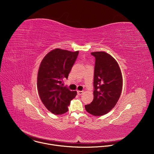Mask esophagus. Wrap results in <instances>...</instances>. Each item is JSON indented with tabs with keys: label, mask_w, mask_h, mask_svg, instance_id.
<instances>
[{
	"label": "esophagus",
	"mask_w": 154,
	"mask_h": 154,
	"mask_svg": "<svg viewBox=\"0 0 154 154\" xmlns=\"http://www.w3.org/2000/svg\"><path fill=\"white\" fill-rule=\"evenodd\" d=\"M83 93V91H77V94L78 95H82Z\"/></svg>",
	"instance_id": "esophagus-1"
}]
</instances>
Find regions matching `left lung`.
Returning a JSON list of instances; mask_svg holds the SVG:
<instances>
[{
  "label": "left lung",
  "mask_w": 154,
  "mask_h": 154,
  "mask_svg": "<svg viewBox=\"0 0 154 154\" xmlns=\"http://www.w3.org/2000/svg\"><path fill=\"white\" fill-rule=\"evenodd\" d=\"M95 57L94 99L85 106L87 112L94 116L108 113L116 105L121 94L122 77L116 61L105 52H91Z\"/></svg>",
  "instance_id": "left-lung-1"
}]
</instances>
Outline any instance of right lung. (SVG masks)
I'll use <instances>...</instances> for the list:
<instances>
[{"label":"right lung","instance_id":"add662e5","mask_svg":"<svg viewBox=\"0 0 154 154\" xmlns=\"http://www.w3.org/2000/svg\"><path fill=\"white\" fill-rule=\"evenodd\" d=\"M79 52L60 49L49 52L42 60L38 73L37 85L40 99L48 110L55 115L67 112L71 101L77 95L63 86L68 79Z\"/></svg>","mask_w":154,"mask_h":154}]
</instances>
